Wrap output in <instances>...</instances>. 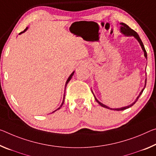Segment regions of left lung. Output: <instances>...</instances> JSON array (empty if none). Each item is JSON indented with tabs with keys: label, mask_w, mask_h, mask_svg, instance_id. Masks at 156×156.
<instances>
[{
	"label": "left lung",
	"mask_w": 156,
	"mask_h": 156,
	"mask_svg": "<svg viewBox=\"0 0 156 156\" xmlns=\"http://www.w3.org/2000/svg\"><path fill=\"white\" fill-rule=\"evenodd\" d=\"M120 25H121V26H121V32H122V33H123V34H126V35H127V36H134L137 39V41H139L140 44V45H141V46H142V50L144 51L145 58H147V51H146V50H145V48H144V44H143L142 41V40H141V39H140V36L138 35V34H137V33H136V32H135V30H133V29L130 28V27L128 26V25L126 24V23H120ZM146 84H147V80H146V82H145V86H144V88H145V87H146ZM144 88L143 89V90H142V91H141L140 94V95L137 96V98H136V100H135V102H134V103H133L131 105H128V106H126V107H123V108H117V109H112V108H108V107H107V106H106V105H103V103H101V102H99V101H98L97 99H96V98L95 97V96H94V98H95V100L96 101V102L98 103V104H99L101 106H102V107H103V108H108V109H110V110H118V111H119V110H126V109H127V108H128L131 107V106H133V105L135 104V103L136 102H137V100H138V98H139V97L140 96V95L142 94V93L143 92V91H144Z\"/></svg>",
	"instance_id": "8db88e82"
}]
</instances>
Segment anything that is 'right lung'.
Masks as SVG:
<instances>
[{
    "mask_svg": "<svg viewBox=\"0 0 156 156\" xmlns=\"http://www.w3.org/2000/svg\"><path fill=\"white\" fill-rule=\"evenodd\" d=\"M27 29H28V28H26V29H25V30H23V32H21V33H20V34H21V33H23V32H25V31H26ZM73 73H74V71H73V72L72 73H71V75H70V76H69V78L67 79V80H66V85H65V90H66V85H67V84H68V83L69 82V81H70V80H71V78H72V76H73ZM65 95H64V98H63V101H62V105H60V108H58V109H57L56 110H59V109H60V108L62 107V105H63V103H64V101H65ZM56 110H55V111H54V112H55V111H56Z\"/></svg>",
    "mask_w": 156,
    "mask_h": 156,
    "instance_id": "add662e5",
    "label": "right lung"
}]
</instances>
